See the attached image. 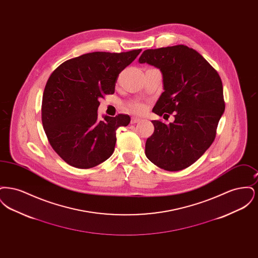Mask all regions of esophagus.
Segmentation results:
<instances>
[{"label": "esophagus", "instance_id": "obj_1", "mask_svg": "<svg viewBox=\"0 0 258 258\" xmlns=\"http://www.w3.org/2000/svg\"><path fill=\"white\" fill-rule=\"evenodd\" d=\"M141 121V119L140 118H137V117H133L132 118V121H131V123H139Z\"/></svg>", "mask_w": 258, "mask_h": 258}]
</instances>
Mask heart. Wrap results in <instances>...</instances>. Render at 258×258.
Returning a JSON list of instances; mask_svg holds the SVG:
<instances>
[{
	"instance_id": "obj_1",
	"label": "heart",
	"mask_w": 258,
	"mask_h": 258,
	"mask_svg": "<svg viewBox=\"0 0 258 258\" xmlns=\"http://www.w3.org/2000/svg\"><path fill=\"white\" fill-rule=\"evenodd\" d=\"M127 107H128L130 110L134 112L135 114H141V113H143L144 111L146 110V106L143 103L137 102V101L130 103Z\"/></svg>"
}]
</instances>
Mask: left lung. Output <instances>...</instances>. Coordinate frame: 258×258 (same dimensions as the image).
<instances>
[{
	"label": "left lung",
	"mask_w": 258,
	"mask_h": 258,
	"mask_svg": "<svg viewBox=\"0 0 258 258\" xmlns=\"http://www.w3.org/2000/svg\"><path fill=\"white\" fill-rule=\"evenodd\" d=\"M138 61L154 66L162 74L164 92L153 112L167 118L175 114L169 124L152 121L155 131L146 141V157L167 171L184 169L216 137L225 109L221 77L197 51L182 44L145 50Z\"/></svg>",
	"instance_id": "1"
}]
</instances>
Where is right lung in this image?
<instances>
[{"label":"right lung","mask_w":258,"mask_h":258,"mask_svg":"<svg viewBox=\"0 0 258 258\" xmlns=\"http://www.w3.org/2000/svg\"><path fill=\"white\" fill-rule=\"evenodd\" d=\"M141 49L122 53L93 52L63 61L44 88L41 120L53 150L68 164L92 168L110 158L116 131L131 118H98L99 98L114 94L119 74L135 61Z\"/></svg>","instance_id":"add662e5"}]
</instances>
